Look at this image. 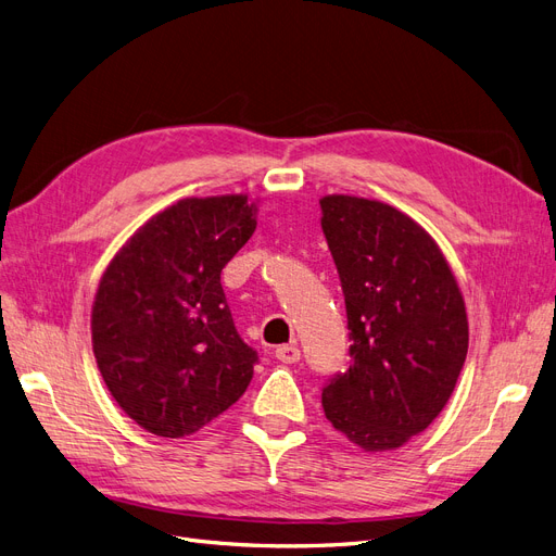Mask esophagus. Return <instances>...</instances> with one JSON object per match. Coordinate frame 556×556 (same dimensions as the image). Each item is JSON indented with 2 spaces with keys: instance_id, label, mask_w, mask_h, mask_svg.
<instances>
[{
  "instance_id": "obj_1",
  "label": "esophagus",
  "mask_w": 556,
  "mask_h": 556,
  "mask_svg": "<svg viewBox=\"0 0 556 556\" xmlns=\"http://www.w3.org/2000/svg\"><path fill=\"white\" fill-rule=\"evenodd\" d=\"M275 356L281 361V364H298V361H300V348L298 345H279Z\"/></svg>"
}]
</instances>
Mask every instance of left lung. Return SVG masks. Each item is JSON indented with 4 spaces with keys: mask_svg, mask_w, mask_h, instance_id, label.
<instances>
[{
    "mask_svg": "<svg viewBox=\"0 0 556 556\" xmlns=\"http://www.w3.org/2000/svg\"><path fill=\"white\" fill-rule=\"evenodd\" d=\"M341 277L350 368L323 389L325 416L366 452L397 450L447 404L468 354L464 295L441 248L391 204L320 200Z\"/></svg>",
    "mask_w": 556,
    "mask_h": 556,
    "instance_id": "obj_1",
    "label": "left lung"
}]
</instances>
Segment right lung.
<instances>
[{"mask_svg": "<svg viewBox=\"0 0 556 556\" xmlns=\"http://www.w3.org/2000/svg\"><path fill=\"white\" fill-rule=\"evenodd\" d=\"M254 229L248 195L186 198L102 275L90 316L98 368L119 408L156 437L195 433L248 391L258 356L233 327L220 273Z\"/></svg>", "mask_w": 556, "mask_h": 556, "instance_id": "right-lung-1", "label": "right lung"}]
</instances>
